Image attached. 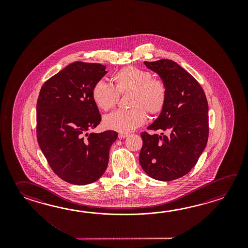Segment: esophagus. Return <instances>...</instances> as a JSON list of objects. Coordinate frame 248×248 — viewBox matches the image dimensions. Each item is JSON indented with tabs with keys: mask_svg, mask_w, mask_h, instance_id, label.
<instances>
[{
	"mask_svg": "<svg viewBox=\"0 0 248 248\" xmlns=\"http://www.w3.org/2000/svg\"><path fill=\"white\" fill-rule=\"evenodd\" d=\"M127 136H128V134H126V133H120V134H119V138H120V139H124V138H126Z\"/></svg>",
	"mask_w": 248,
	"mask_h": 248,
	"instance_id": "obj_1",
	"label": "esophagus"
}]
</instances>
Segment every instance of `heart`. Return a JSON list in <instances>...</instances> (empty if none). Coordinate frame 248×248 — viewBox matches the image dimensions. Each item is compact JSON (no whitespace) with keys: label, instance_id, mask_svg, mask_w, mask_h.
<instances>
[{"label":"heart","instance_id":"obj_1","mask_svg":"<svg viewBox=\"0 0 248 248\" xmlns=\"http://www.w3.org/2000/svg\"><path fill=\"white\" fill-rule=\"evenodd\" d=\"M113 87L103 80L92 89V99L100 110L108 111L117 105L119 95L130 94L128 111H117L105 117L106 128L115 131H133L146 121V112L157 115L166 105L168 90L163 80L153 78L152 74L137 66H126L111 77Z\"/></svg>","mask_w":248,"mask_h":248}]
</instances>
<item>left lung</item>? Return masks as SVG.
<instances>
[{"mask_svg": "<svg viewBox=\"0 0 248 248\" xmlns=\"http://www.w3.org/2000/svg\"><path fill=\"white\" fill-rule=\"evenodd\" d=\"M143 63L163 80L168 96L163 110L147 127L161 133L141 135L139 162L153 179L173 181L188 174L206 148L207 100L200 83L178 63L169 59Z\"/></svg>", "mask_w": 248, "mask_h": 248, "instance_id": "obj_1", "label": "left lung"}]
</instances>
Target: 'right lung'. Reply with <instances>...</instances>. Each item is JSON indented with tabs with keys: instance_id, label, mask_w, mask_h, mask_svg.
Masks as SVG:
<instances>
[{
	"instance_id": "add662e5",
	"label": "right lung",
	"mask_w": 248,
	"mask_h": 248,
	"mask_svg": "<svg viewBox=\"0 0 248 248\" xmlns=\"http://www.w3.org/2000/svg\"><path fill=\"white\" fill-rule=\"evenodd\" d=\"M106 68L101 63H70L47 79L39 94V146L54 173L72 185H89L100 178L118 137L112 130L88 133L101 122L91 92L107 74Z\"/></svg>"
}]
</instances>
